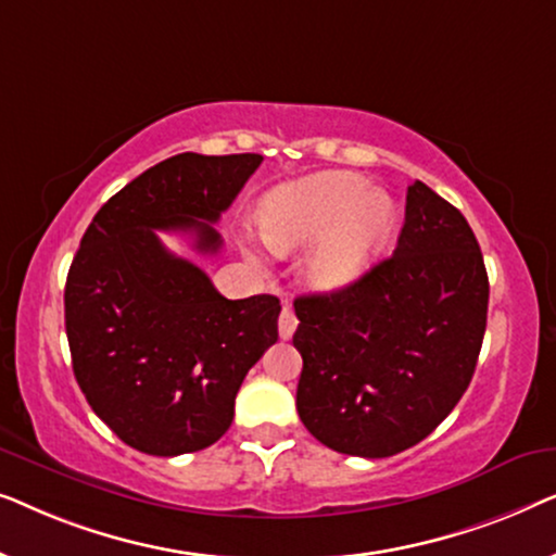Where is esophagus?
Instances as JSON below:
<instances>
[{"mask_svg": "<svg viewBox=\"0 0 556 556\" xmlns=\"http://www.w3.org/2000/svg\"><path fill=\"white\" fill-rule=\"evenodd\" d=\"M295 314L291 306H283V311H280V318H278V333L280 339H291L293 331H295Z\"/></svg>", "mask_w": 556, "mask_h": 556, "instance_id": "obj_1", "label": "esophagus"}]
</instances>
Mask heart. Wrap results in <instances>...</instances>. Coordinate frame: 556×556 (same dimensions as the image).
<instances>
[{
	"mask_svg": "<svg viewBox=\"0 0 556 556\" xmlns=\"http://www.w3.org/2000/svg\"><path fill=\"white\" fill-rule=\"evenodd\" d=\"M263 235L278 253L306 248V278L321 291L354 283L382 253L394 225L390 194L356 174L329 172L288 181L263 200Z\"/></svg>",
	"mask_w": 556,
	"mask_h": 556,
	"instance_id": "heart-1",
	"label": "heart"
}]
</instances>
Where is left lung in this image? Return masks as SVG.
<instances>
[{"label": "left lung", "mask_w": 556, "mask_h": 556, "mask_svg": "<svg viewBox=\"0 0 556 556\" xmlns=\"http://www.w3.org/2000/svg\"><path fill=\"white\" fill-rule=\"evenodd\" d=\"M293 308L301 422L331 451L387 458L428 438L468 390L489 276L466 217L415 181L394 253Z\"/></svg>", "instance_id": "1"}]
</instances>
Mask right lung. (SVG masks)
<instances>
[{"label":"right lung","instance_id":"right-lung-1","mask_svg":"<svg viewBox=\"0 0 556 556\" xmlns=\"http://www.w3.org/2000/svg\"><path fill=\"white\" fill-rule=\"evenodd\" d=\"M261 154H177L96 212L65 283L73 371L93 413L149 455L202 451L230 428L250 367L278 339L280 301H230L207 273L169 253L156 230L217 253L212 227Z\"/></svg>","mask_w":556,"mask_h":556}]
</instances>
